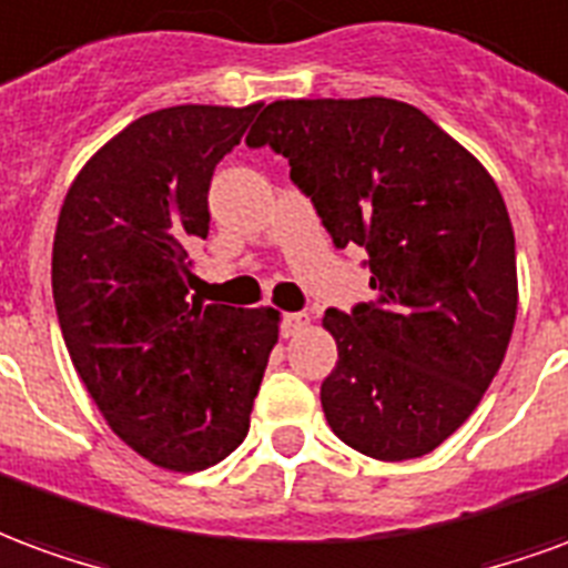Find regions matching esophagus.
<instances>
[{
    "instance_id": "esophagus-1",
    "label": "esophagus",
    "mask_w": 568,
    "mask_h": 568,
    "mask_svg": "<svg viewBox=\"0 0 568 568\" xmlns=\"http://www.w3.org/2000/svg\"><path fill=\"white\" fill-rule=\"evenodd\" d=\"M307 325H310L307 313H285L283 325H280V328H283V337H295V334L304 332Z\"/></svg>"
}]
</instances>
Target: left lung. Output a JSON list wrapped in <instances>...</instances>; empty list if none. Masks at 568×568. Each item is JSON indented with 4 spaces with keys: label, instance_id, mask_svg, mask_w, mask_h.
Listing matches in <instances>:
<instances>
[{
    "label": "left lung",
    "instance_id": "left-lung-1",
    "mask_svg": "<svg viewBox=\"0 0 568 568\" xmlns=\"http://www.w3.org/2000/svg\"><path fill=\"white\" fill-rule=\"evenodd\" d=\"M246 145L288 158L334 246L368 252L377 297L322 320L337 341L328 426L383 463L426 456L471 417L514 332V231L493 175L386 97L276 100Z\"/></svg>",
    "mask_w": 568,
    "mask_h": 568
}]
</instances>
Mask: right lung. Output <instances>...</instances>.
<instances>
[{
  "label": "right lung",
  "instance_id": "right-lung-1",
  "mask_svg": "<svg viewBox=\"0 0 568 568\" xmlns=\"http://www.w3.org/2000/svg\"><path fill=\"white\" fill-rule=\"evenodd\" d=\"M258 109L142 115L84 163L57 219L51 285L69 358L118 438L170 471H203L243 444L280 337L276 310L187 295L215 163Z\"/></svg>",
  "mask_w": 568,
  "mask_h": 568
}]
</instances>
